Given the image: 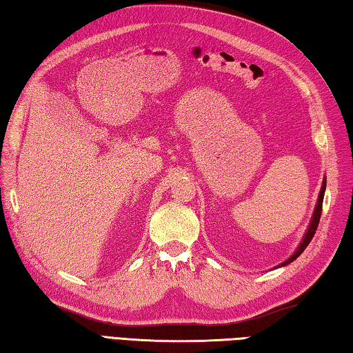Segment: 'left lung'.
Instances as JSON below:
<instances>
[{
    "mask_svg": "<svg viewBox=\"0 0 353 353\" xmlns=\"http://www.w3.org/2000/svg\"><path fill=\"white\" fill-rule=\"evenodd\" d=\"M324 191H325V179L323 181V187H321V191H319V196H318V203H316V207H315V211H313V216H312V221H310V223H309V228H307V232H305V234H304V238H303V241H301V243L298 245V248H296V252H294L290 258H288L287 261H284L283 264H279L278 267H284V265H287V264H290V262H293L294 259L298 258V256L304 252L305 250V247L309 245L310 243V241L313 239V236H315V232H316V228H318V223H319V217H321V211H323V199H324Z\"/></svg>",
    "mask_w": 353,
    "mask_h": 353,
    "instance_id": "8db88e82",
    "label": "left lung"
}]
</instances>
